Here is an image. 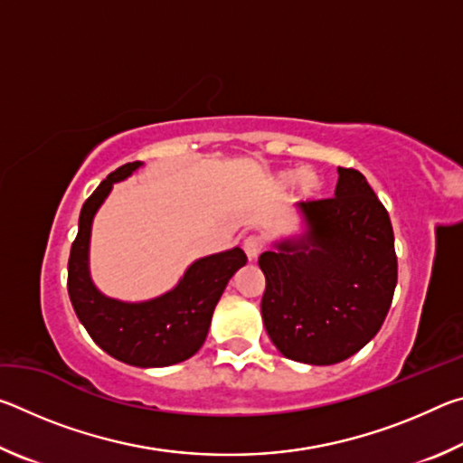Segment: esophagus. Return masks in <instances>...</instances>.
Here are the masks:
<instances>
[{"label": "esophagus", "instance_id": "obj_1", "mask_svg": "<svg viewBox=\"0 0 463 463\" xmlns=\"http://www.w3.org/2000/svg\"><path fill=\"white\" fill-rule=\"evenodd\" d=\"M263 247H265V242L261 237H257V234H250V237H247L245 242H242V249H245L249 260H257V257L261 255Z\"/></svg>", "mask_w": 463, "mask_h": 463}]
</instances>
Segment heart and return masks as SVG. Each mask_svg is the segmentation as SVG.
<instances>
[{"instance_id":"1","label":"heart","mask_w":463,"mask_h":463,"mask_svg":"<svg viewBox=\"0 0 463 463\" xmlns=\"http://www.w3.org/2000/svg\"><path fill=\"white\" fill-rule=\"evenodd\" d=\"M294 182V190L298 194V198L302 200H312L323 192L325 187V179L318 174L317 169L312 167H304L300 171L288 169V171H279L276 175V184L278 185H289Z\"/></svg>"}]
</instances>
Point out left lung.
<instances>
[{"mask_svg": "<svg viewBox=\"0 0 463 463\" xmlns=\"http://www.w3.org/2000/svg\"><path fill=\"white\" fill-rule=\"evenodd\" d=\"M336 174L335 198L298 202L302 231L260 257L265 331L281 355L308 365L339 364L370 343L398 279L386 208L359 171Z\"/></svg>", "mask_w": 463, "mask_h": 463, "instance_id": "8db88e82", "label": "left lung"}]
</instances>
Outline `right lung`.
<instances>
[{
	"mask_svg": "<svg viewBox=\"0 0 463 463\" xmlns=\"http://www.w3.org/2000/svg\"><path fill=\"white\" fill-rule=\"evenodd\" d=\"M143 165V161H135L118 167L85 200L69 255L67 288L77 318L108 355L135 367H167L198 354L216 304L229 279L247 263V255L241 247H232L200 257L174 288L151 300L124 302L99 292L90 271L93 218L114 184Z\"/></svg>",
	"mask_w": 463,
	"mask_h": 463,
	"instance_id": "add662e5",
	"label": "right lung"
}]
</instances>
